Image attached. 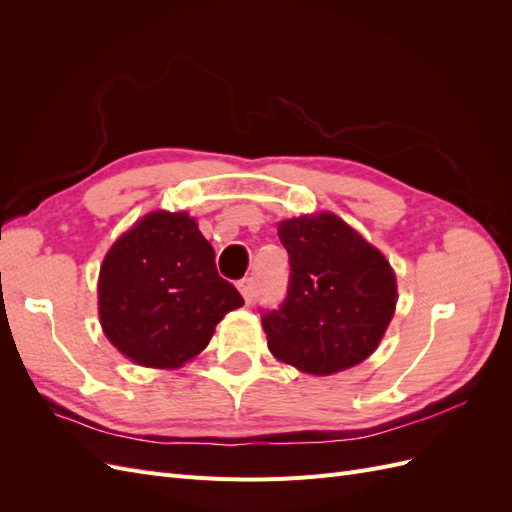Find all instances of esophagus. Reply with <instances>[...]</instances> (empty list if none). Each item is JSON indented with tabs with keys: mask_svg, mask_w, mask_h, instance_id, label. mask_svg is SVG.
Instances as JSON below:
<instances>
[{
	"mask_svg": "<svg viewBox=\"0 0 512 512\" xmlns=\"http://www.w3.org/2000/svg\"><path fill=\"white\" fill-rule=\"evenodd\" d=\"M237 288H239V292L243 294L245 303L250 305L252 299H254V280H252V277H247V280H241V282L237 284Z\"/></svg>",
	"mask_w": 512,
	"mask_h": 512,
	"instance_id": "1",
	"label": "esophagus"
}]
</instances>
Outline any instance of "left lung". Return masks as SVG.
I'll return each mask as SVG.
<instances>
[{"instance_id": "obj_1", "label": "left lung", "mask_w": 512, "mask_h": 512, "mask_svg": "<svg viewBox=\"0 0 512 512\" xmlns=\"http://www.w3.org/2000/svg\"><path fill=\"white\" fill-rule=\"evenodd\" d=\"M290 256L288 297L262 316L267 346L303 374L331 376L376 352L397 305L391 262L331 211L277 222Z\"/></svg>"}]
</instances>
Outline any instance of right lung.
I'll use <instances>...</instances> for the list:
<instances>
[{"mask_svg":"<svg viewBox=\"0 0 512 512\" xmlns=\"http://www.w3.org/2000/svg\"><path fill=\"white\" fill-rule=\"evenodd\" d=\"M241 305V294L218 275L213 247L188 211H149L100 265L102 331L141 367L190 363L207 348L218 322Z\"/></svg>","mask_w":512,"mask_h":512,"instance_id":"add662e5","label":"right lung"}]
</instances>
